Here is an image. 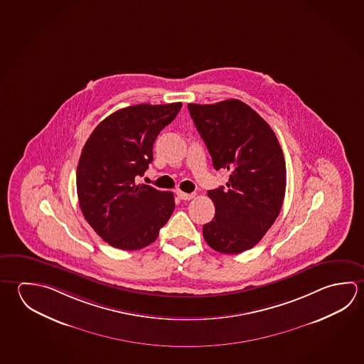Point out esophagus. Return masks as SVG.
<instances>
[{"instance_id":"1","label":"esophagus","mask_w":364,"mask_h":364,"mask_svg":"<svg viewBox=\"0 0 364 364\" xmlns=\"http://www.w3.org/2000/svg\"><path fill=\"white\" fill-rule=\"evenodd\" d=\"M176 196H178L181 200H191V198H194L193 193L189 194V193H184V191H176Z\"/></svg>"}]
</instances>
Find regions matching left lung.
Instances as JSON below:
<instances>
[{
    "instance_id": "1",
    "label": "left lung",
    "mask_w": 364,
    "mask_h": 364,
    "mask_svg": "<svg viewBox=\"0 0 364 364\" xmlns=\"http://www.w3.org/2000/svg\"><path fill=\"white\" fill-rule=\"evenodd\" d=\"M198 133L213 167L230 173L228 188L208 191L216 213L203 225L204 240L220 253L253 248L280 213L287 166L274 130L239 100L213 105L189 103Z\"/></svg>"
}]
</instances>
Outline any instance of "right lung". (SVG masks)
<instances>
[{"instance_id":"add662e5","label":"right lung","mask_w":364,"mask_h":364,"mask_svg":"<svg viewBox=\"0 0 364 364\" xmlns=\"http://www.w3.org/2000/svg\"><path fill=\"white\" fill-rule=\"evenodd\" d=\"M181 102L135 105L107 116L84 144L77 170L79 205L87 223L109 245L144 248L173 215L171 191L135 184L154 161V143Z\"/></svg>"}]
</instances>
